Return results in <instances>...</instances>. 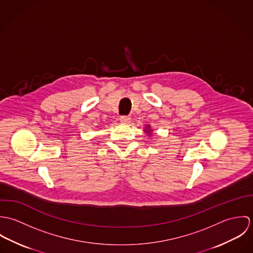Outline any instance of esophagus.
I'll list each match as a JSON object with an SVG mask.
<instances>
[{"mask_svg":"<svg viewBox=\"0 0 253 253\" xmlns=\"http://www.w3.org/2000/svg\"><path fill=\"white\" fill-rule=\"evenodd\" d=\"M130 117H128V116H122L121 118H120V121H121V123L122 124H125V125H126V124H129L130 123Z\"/></svg>","mask_w":253,"mask_h":253,"instance_id":"1","label":"esophagus"}]
</instances>
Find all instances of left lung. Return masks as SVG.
Wrapping results in <instances>:
<instances>
[{
    "instance_id": "obj_1",
    "label": "left lung",
    "mask_w": 253,
    "mask_h": 253,
    "mask_svg": "<svg viewBox=\"0 0 253 253\" xmlns=\"http://www.w3.org/2000/svg\"><path fill=\"white\" fill-rule=\"evenodd\" d=\"M144 131L147 133V135H149V136L152 135V134H151V133H152V129H151V126H150L149 125L146 126V127L144 128Z\"/></svg>"
}]
</instances>
